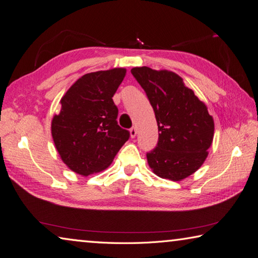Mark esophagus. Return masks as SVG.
I'll list each match as a JSON object with an SVG mask.
<instances>
[{
	"label": "esophagus",
	"mask_w": 258,
	"mask_h": 258,
	"mask_svg": "<svg viewBox=\"0 0 258 258\" xmlns=\"http://www.w3.org/2000/svg\"><path fill=\"white\" fill-rule=\"evenodd\" d=\"M136 136H137V129L135 127H133L130 129V137L131 138H135Z\"/></svg>",
	"instance_id": "1"
}]
</instances>
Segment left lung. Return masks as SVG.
<instances>
[{
	"label": "left lung",
	"instance_id": "1",
	"mask_svg": "<svg viewBox=\"0 0 258 258\" xmlns=\"http://www.w3.org/2000/svg\"><path fill=\"white\" fill-rule=\"evenodd\" d=\"M131 74L146 91L156 114L159 139L147 153L149 167L162 179L181 181L201 167L214 136L203 101L173 72L135 67Z\"/></svg>",
	"mask_w": 258,
	"mask_h": 258
}]
</instances>
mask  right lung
Returning <instances> with one entry per match:
<instances>
[{
  "label": "right lung",
  "mask_w": 258,
  "mask_h": 258,
  "mask_svg": "<svg viewBox=\"0 0 258 258\" xmlns=\"http://www.w3.org/2000/svg\"><path fill=\"white\" fill-rule=\"evenodd\" d=\"M124 76V68L86 74L60 99L51 136L62 162L74 172L87 176L105 170L129 139V131L117 122L112 100Z\"/></svg>",
  "instance_id": "1"
}]
</instances>
